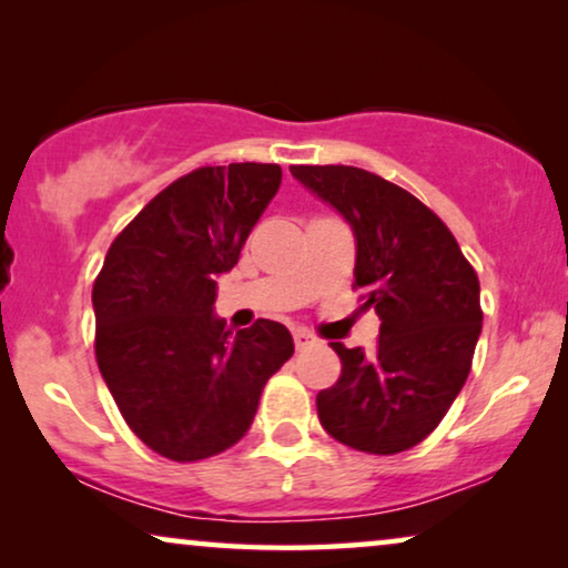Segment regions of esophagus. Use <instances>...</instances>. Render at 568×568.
Wrapping results in <instances>:
<instances>
[{
  "instance_id": "1",
  "label": "esophagus",
  "mask_w": 568,
  "mask_h": 568,
  "mask_svg": "<svg viewBox=\"0 0 568 568\" xmlns=\"http://www.w3.org/2000/svg\"><path fill=\"white\" fill-rule=\"evenodd\" d=\"M293 342H295V349H298V353H303V349H308L311 345H316V337L308 329H293Z\"/></svg>"
}]
</instances>
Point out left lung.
Segmentation results:
<instances>
[{
  "instance_id": "left-lung-1",
  "label": "left lung",
  "mask_w": 568,
  "mask_h": 568,
  "mask_svg": "<svg viewBox=\"0 0 568 568\" xmlns=\"http://www.w3.org/2000/svg\"><path fill=\"white\" fill-rule=\"evenodd\" d=\"M291 174L349 223L355 287L381 318L373 355L332 342L342 375L318 390V422L355 450H409L468 378L484 322L476 270L450 229L394 182L342 164H298Z\"/></svg>"
}]
</instances>
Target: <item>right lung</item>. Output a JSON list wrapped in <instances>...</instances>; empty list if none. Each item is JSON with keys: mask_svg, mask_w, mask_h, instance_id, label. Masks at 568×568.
Instances as JSON below:
<instances>
[{"mask_svg": "<svg viewBox=\"0 0 568 568\" xmlns=\"http://www.w3.org/2000/svg\"><path fill=\"white\" fill-rule=\"evenodd\" d=\"M277 164L201 166L174 180L110 244L92 287L94 355L128 427L164 458L229 450L262 388L293 355L283 324L231 334L213 314L215 277L281 187Z\"/></svg>", "mask_w": 568, "mask_h": 568, "instance_id": "1", "label": "right lung"}]
</instances>
